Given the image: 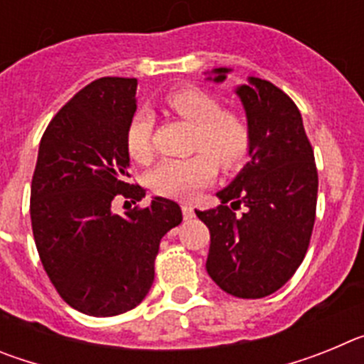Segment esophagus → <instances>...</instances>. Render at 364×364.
<instances>
[{"instance_id":"1","label":"esophagus","mask_w":364,"mask_h":364,"mask_svg":"<svg viewBox=\"0 0 364 364\" xmlns=\"http://www.w3.org/2000/svg\"><path fill=\"white\" fill-rule=\"evenodd\" d=\"M182 215H184V218H186V220H188V218L195 217V211H193L191 205L184 204V205H182Z\"/></svg>"}]
</instances>
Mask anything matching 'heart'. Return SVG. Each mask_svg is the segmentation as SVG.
<instances>
[{
	"mask_svg": "<svg viewBox=\"0 0 364 364\" xmlns=\"http://www.w3.org/2000/svg\"><path fill=\"white\" fill-rule=\"evenodd\" d=\"M167 107L197 127L195 147L205 151L191 159H171L154 167L149 176L151 188L166 197L186 198L205 186L215 175V162L224 169H235L250 153V129L235 112L222 111L220 102L204 89L184 87L166 98ZM153 118L138 112L127 129V151L136 162H147L153 154L151 147ZM212 156L210 157L209 154Z\"/></svg>",
	"mask_w": 364,
	"mask_h": 364,
	"instance_id": "b5f03b06",
	"label": "heart"
}]
</instances>
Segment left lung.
I'll list each match as a JSON object with an SVG mask.
<instances>
[{
  "instance_id": "8db88e82",
  "label": "left lung",
  "mask_w": 364,
  "mask_h": 364,
  "mask_svg": "<svg viewBox=\"0 0 364 364\" xmlns=\"http://www.w3.org/2000/svg\"><path fill=\"white\" fill-rule=\"evenodd\" d=\"M230 73V67H218L204 74L208 82L224 83ZM233 92L252 136L250 162L217 191L222 205L195 213L210 228V277L226 294L260 299L290 281L306 255L319 180L301 112L290 96L255 76H247ZM240 205L247 211L237 218L232 210Z\"/></svg>"
}]
</instances>
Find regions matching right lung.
<instances>
[{"label":"right lung","instance_id":"right-lung-1","mask_svg":"<svg viewBox=\"0 0 364 364\" xmlns=\"http://www.w3.org/2000/svg\"><path fill=\"white\" fill-rule=\"evenodd\" d=\"M134 78H100L60 109L45 129L31 188V220L41 264L63 301L92 317L133 310L149 294L164 235L182 222L176 202L112 211L146 197L127 184V129Z\"/></svg>","mask_w":364,"mask_h":364}]
</instances>
